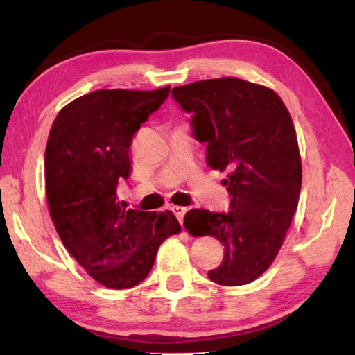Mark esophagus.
I'll list each match as a JSON object with an SVG mask.
<instances>
[{"label":"esophagus","instance_id":"1","mask_svg":"<svg viewBox=\"0 0 355 355\" xmlns=\"http://www.w3.org/2000/svg\"><path fill=\"white\" fill-rule=\"evenodd\" d=\"M171 209H172V213L177 216V219L180 220V224H183V218H184L186 211H188V208H186V207H180V205H173Z\"/></svg>","mask_w":355,"mask_h":355}]
</instances>
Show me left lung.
<instances>
[{"instance_id":"left-lung-1","label":"left lung","mask_w":355,"mask_h":355,"mask_svg":"<svg viewBox=\"0 0 355 355\" xmlns=\"http://www.w3.org/2000/svg\"><path fill=\"white\" fill-rule=\"evenodd\" d=\"M172 97L192 114V136L207 142V164L230 171L222 182L228 213L191 209L184 225L224 244V260L209 279L248 285L271 266L297 208L302 164L290 112L272 89L238 78L173 87Z\"/></svg>"}]
</instances>
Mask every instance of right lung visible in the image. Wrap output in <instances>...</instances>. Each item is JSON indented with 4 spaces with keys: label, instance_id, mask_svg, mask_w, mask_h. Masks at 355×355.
Listing matches in <instances>:
<instances>
[{
    "label": "right lung",
    "instance_id": "add662e5",
    "mask_svg": "<svg viewBox=\"0 0 355 355\" xmlns=\"http://www.w3.org/2000/svg\"><path fill=\"white\" fill-rule=\"evenodd\" d=\"M169 91L83 95L59 111L48 136L45 189L53 224L70 255L106 288L141 284L161 243L180 232L171 211H139L117 199L119 183L131 173L133 136Z\"/></svg>",
    "mask_w": 355,
    "mask_h": 355
}]
</instances>
